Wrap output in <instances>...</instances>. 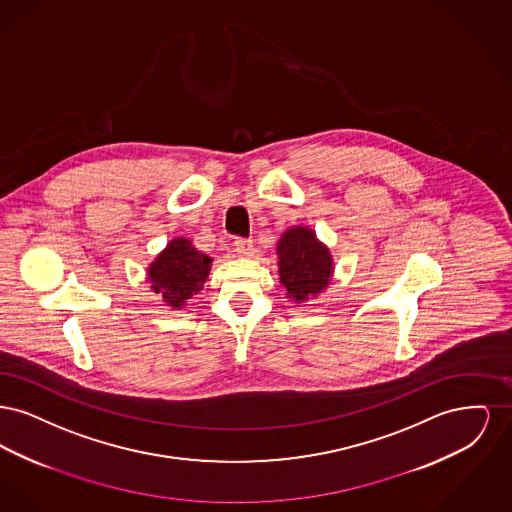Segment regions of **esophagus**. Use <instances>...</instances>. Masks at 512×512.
<instances>
[{
	"label": "esophagus",
	"instance_id": "esophagus-1",
	"mask_svg": "<svg viewBox=\"0 0 512 512\" xmlns=\"http://www.w3.org/2000/svg\"><path fill=\"white\" fill-rule=\"evenodd\" d=\"M234 247H236V251H238L240 255H245V257H251V255L255 253L253 242H251V240H245V238H236Z\"/></svg>",
	"mask_w": 512,
	"mask_h": 512
}]
</instances>
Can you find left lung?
<instances>
[{"mask_svg":"<svg viewBox=\"0 0 512 512\" xmlns=\"http://www.w3.org/2000/svg\"><path fill=\"white\" fill-rule=\"evenodd\" d=\"M276 251L280 257V280L295 301L309 299V295H317L328 286L332 259L309 228H290Z\"/></svg>","mask_w":512,"mask_h":512,"instance_id":"8db88e82","label":"left lung"}]
</instances>
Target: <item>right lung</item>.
I'll return each mask as SVG.
<instances>
[{
  "mask_svg": "<svg viewBox=\"0 0 512 512\" xmlns=\"http://www.w3.org/2000/svg\"><path fill=\"white\" fill-rule=\"evenodd\" d=\"M211 268V259L195 249L190 240H174L149 267V280L155 293L180 307L201 290Z\"/></svg>",
  "mask_w": 512,
  "mask_h": 512,
  "instance_id": "1",
  "label": "right lung"
}]
</instances>
